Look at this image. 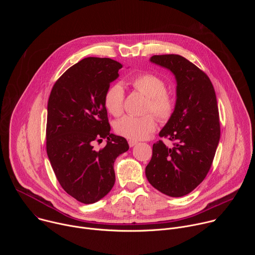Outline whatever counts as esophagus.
I'll use <instances>...</instances> for the list:
<instances>
[{"label":"esophagus","instance_id":"obj_1","mask_svg":"<svg viewBox=\"0 0 255 255\" xmlns=\"http://www.w3.org/2000/svg\"><path fill=\"white\" fill-rule=\"evenodd\" d=\"M137 143H138V142H137V141H135V140H129V141H128V144H129V146H130V147L135 146V145H136Z\"/></svg>","mask_w":255,"mask_h":255}]
</instances>
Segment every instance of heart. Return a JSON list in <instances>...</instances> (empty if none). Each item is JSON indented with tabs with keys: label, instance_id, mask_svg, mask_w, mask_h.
<instances>
[{
	"label": "heart",
	"instance_id": "1",
	"mask_svg": "<svg viewBox=\"0 0 255 255\" xmlns=\"http://www.w3.org/2000/svg\"><path fill=\"white\" fill-rule=\"evenodd\" d=\"M135 90L148 98L146 112H152L156 117L165 121L173 112L174 102L172 97L165 91L164 81L152 74H142L131 80ZM104 104L109 113L113 116H120L124 108V89L121 84H114L109 87L104 96ZM156 127V119L152 114L141 117L125 116L120 119L115 130L118 134L133 140L146 138Z\"/></svg>",
	"mask_w": 255,
	"mask_h": 255
}]
</instances>
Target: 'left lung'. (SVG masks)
Masks as SVG:
<instances>
[{
    "mask_svg": "<svg viewBox=\"0 0 255 255\" xmlns=\"http://www.w3.org/2000/svg\"><path fill=\"white\" fill-rule=\"evenodd\" d=\"M150 62L172 72L176 82L174 110L160 130V137L174 141L169 148L153 144L145 167L150 185L169 197H183L206 177L220 140L219 111L208 76L178 54L153 55Z\"/></svg>",
    "mask_w": 255,
    "mask_h": 255,
    "instance_id": "obj_1",
    "label": "left lung"
}]
</instances>
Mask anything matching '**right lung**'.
<instances>
[{"instance_id": "1", "label": "right lung", "mask_w": 255, "mask_h": 255, "mask_svg": "<svg viewBox=\"0 0 255 255\" xmlns=\"http://www.w3.org/2000/svg\"><path fill=\"white\" fill-rule=\"evenodd\" d=\"M122 64L87 57L54 84L47 106L46 151L62 189L84 204L104 198L115 184L114 162L129 149L124 137L111 133L104 96L118 79ZM107 139L95 151V140Z\"/></svg>"}]
</instances>
